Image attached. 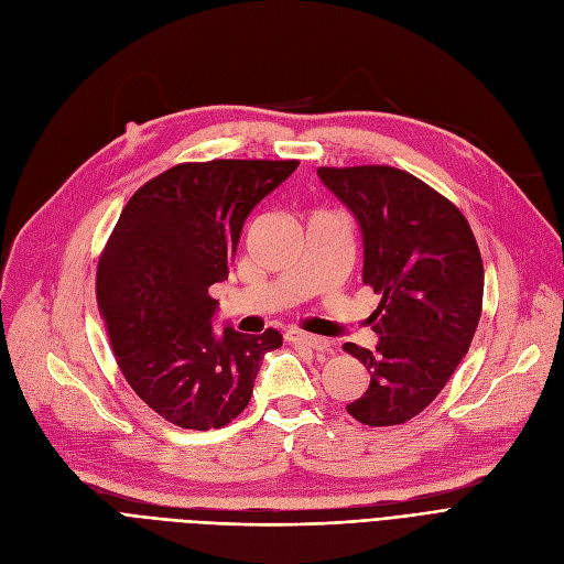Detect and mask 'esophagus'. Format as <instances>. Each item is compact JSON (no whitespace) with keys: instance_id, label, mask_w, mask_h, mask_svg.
<instances>
[{"instance_id":"obj_1","label":"esophagus","mask_w":564,"mask_h":564,"mask_svg":"<svg viewBox=\"0 0 564 564\" xmlns=\"http://www.w3.org/2000/svg\"><path fill=\"white\" fill-rule=\"evenodd\" d=\"M285 341L288 344H295V346H304L311 350H327L329 341L316 335H308V332H300V329H288L285 332Z\"/></svg>"}]
</instances>
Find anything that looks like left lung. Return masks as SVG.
<instances>
[{
	"instance_id": "1",
	"label": "left lung",
	"mask_w": 564,
	"mask_h": 564,
	"mask_svg": "<svg viewBox=\"0 0 564 564\" xmlns=\"http://www.w3.org/2000/svg\"><path fill=\"white\" fill-rule=\"evenodd\" d=\"M318 176L358 218L362 281L381 295L377 350L344 344L369 371L346 411L369 427L415 419L467 356L484 308V260L451 199L388 164L321 166Z\"/></svg>"
}]
</instances>
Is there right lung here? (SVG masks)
Returning <instances> with one entry per match:
<instances>
[{"label": "right lung", "mask_w": 564, "mask_h": 564, "mask_svg": "<svg viewBox=\"0 0 564 564\" xmlns=\"http://www.w3.org/2000/svg\"><path fill=\"white\" fill-rule=\"evenodd\" d=\"M297 160L181 162L124 204L97 264V304L124 381L183 430L232 423L253 394L281 332L214 335L218 300L241 227L297 170Z\"/></svg>", "instance_id": "1"}]
</instances>
